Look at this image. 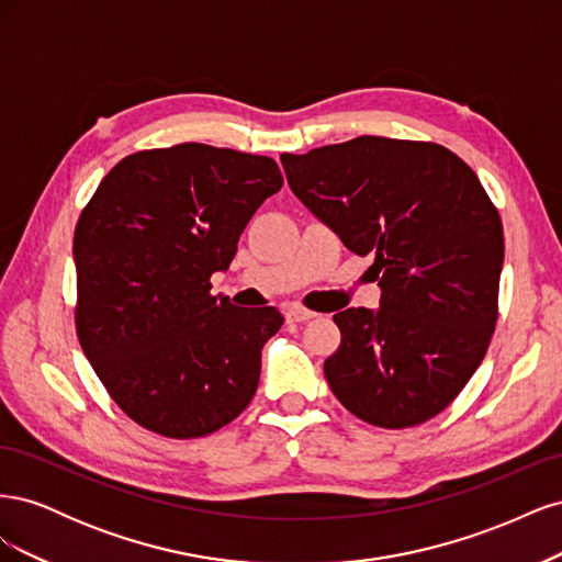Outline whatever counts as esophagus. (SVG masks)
Returning <instances> with one entry per match:
<instances>
[{"mask_svg":"<svg viewBox=\"0 0 562 562\" xmlns=\"http://www.w3.org/2000/svg\"><path fill=\"white\" fill-rule=\"evenodd\" d=\"M314 316H316L314 312L300 307V304H295V307H288V310H285V321H288V323H302V321H310V318H314Z\"/></svg>","mask_w":562,"mask_h":562,"instance_id":"obj_1","label":"esophagus"}]
</instances>
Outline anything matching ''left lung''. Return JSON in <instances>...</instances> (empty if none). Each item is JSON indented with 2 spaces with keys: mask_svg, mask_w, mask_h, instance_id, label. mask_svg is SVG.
Listing matches in <instances>:
<instances>
[{
  "mask_svg": "<svg viewBox=\"0 0 562 562\" xmlns=\"http://www.w3.org/2000/svg\"><path fill=\"white\" fill-rule=\"evenodd\" d=\"M288 184L380 281V310L335 314L323 372L351 415L407 429L443 413L485 359L499 316L504 229L454 151L382 135L281 155Z\"/></svg>",
  "mask_w": 562,
  "mask_h": 562,
  "instance_id": "left-lung-1",
  "label": "left lung"
}]
</instances>
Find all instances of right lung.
Segmentation results:
<instances>
[{"instance_id":"add662e5","label":"right lung","mask_w":562,"mask_h":562,"mask_svg":"<svg viewBox=\"0 0 562 562\" xmlns=\"http://www.w3.org/2000/svg\"><path fill=\"white\" fill-rule=\"evenodd\" d=\"M274 159L182 143L124 157L75 227L79 345L112 401L143 429L201 438L255 396L283 316L211 295L265 199Z\"/></svg>"}]
</instances>
